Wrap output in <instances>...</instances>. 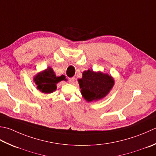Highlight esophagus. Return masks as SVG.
Masks as SVG:
<instances>
[{"instance_id": "34e87169", "label": "esophagus", "mask_w": 156, "mask_h": 156, "mask_svg": "<svg viewBox=\"0 0 156 156\" xmlns=\"http://www.w3.org/2000/svg\"><path fill=\"white\" fill-rule=\"evenodd\" d=\"M69 83H73V82H74V80H75V78L74 77H72V78H69Z\"/></svg>"}]
</instances>
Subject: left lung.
Instances as JSON below:
<instances>
[{
  "label": "left lung",
  "instance_id": "obj_1",
  "mask_svg": "<svg viewBox=\"0 0 156 156\" xmlns=\"http://www.w3.org/2000/svg\"><path fill=\"white\" fill-rule=\"evenodd\" d=\"M78 80L82 97L88 102L103 99L114 85V78L111 76L90 69L82 73V78Z\"/></svg>",
  "mask_w": 156,
  "mask_h": 156
}]
</instances>
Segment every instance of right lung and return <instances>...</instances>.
<instances>
[{"instance_id": "add662e5", "label": "right lung", "mask_w": 156, "mask_h": 156, "mask_svg": "<svg viewBox=\"0 0 156 156\" xmlns=\"http://www.w3.org/2000/svg\"><path fill=\"white\" fill-rule=\"evenodd\" d=\"M62 80H67L66 76H56L53 69L50 67L44 71L38 73L34 77V81L37 85V88L43 93H51L56 90V84Z\"/></svg>"}]
</instances>
